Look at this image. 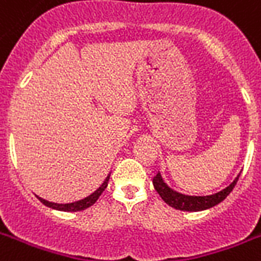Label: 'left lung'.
<instances>
[{
  "label": "left lung",
  "mask_w": 261,
  "mask_h": 261,
  "mask_svg": "<svg viewBox=\"0 0 261 261\" xmlns=\"http://www.w3.org/2000/svg\"><path fill=\"white\" fill-rule=\"evenodd\" d=\"M240 176V174H239ZM239 176L230 182L226 188H223L222 191H219L217 194L207 195V196H191V195H184L180 192H176L172 188L167 186V182L164 181L161 173H157L153 178V186L154 190L159 192L164 202L167 203L168 206L173 207L176 210L181 211H203L208 210L211 207L217 206L219 203L226 199V196L230 194L233 188H234L236 182L239 180Z\"/></svg>",
  "instance_id": "obj_1"
}]
</instances>
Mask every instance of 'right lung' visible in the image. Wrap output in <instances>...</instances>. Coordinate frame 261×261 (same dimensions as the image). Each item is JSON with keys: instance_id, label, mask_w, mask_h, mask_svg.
<instances>
[{"instance_id": "obj_1", "label": "right lung", "mask_w": 261, "mask_h": 261, "mask_svg": "<svg viewBox=\"0 0 261 261\" xmlns=\"http://www.w3.org/2000/svg\"><path fill=\"white\" fill-rule=\"evenodd\" d=\"M108 180H110V176H107V178L104 180L101 186L98 187L97 190L94 191L93 194H90L89 196L87 198L81 199V200H77V202H73V203H66V204H59V203H53V202H47L44 199L39 198L40 199V202L44 204V206L50 207V208H54V210H59V211H67V213H70V211H83L88 207L93 206L96 200L98 199V196L102 194V191L106 190L107 186H108Z\"/></svg>"}]
</instances>
